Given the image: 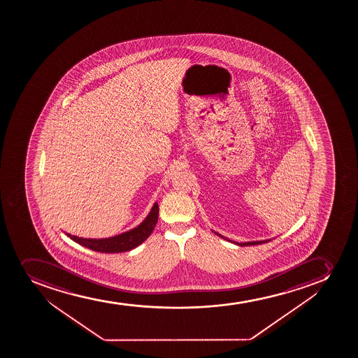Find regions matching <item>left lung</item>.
<instances>
[{
    "label": "left lung",
    "instance_id": "8db88e82",
    "mask_svg": "<svg viewBox=\"0 0 358 358\" xmlns=\"http://www.w3.org/2000/svg\"><path fill=\"white\" fill-rule=\"evenodd\" d=\"M215 234H216L217 236H220V238H223V239H225V241H230V243H234V244L236 245H239V246H248V245L264 244V243H267V241H269V239H267V241H248V243H237V241H230V239H227V238L224 237V236H222V234H217V232H215Z\"/></svg>",
    "mask_w": 358,
    "mask_h": 358
}]
</instances>
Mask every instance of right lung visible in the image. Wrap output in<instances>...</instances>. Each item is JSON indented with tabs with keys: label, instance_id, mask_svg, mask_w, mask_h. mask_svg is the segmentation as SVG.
Wrapping results in <instances>:
<instances>
[{
	"label": "right lung",
	"instance_id": "add662e5",
	"mask_svg": "<svg viewBox=\"0 0 358 358\" xmlns=\"http://www.w3.org/2000/svg\"><path fill=\"white\" fill-rule=\"evenodd\" d=\"M157 218H159V204L155 203L148 216L145 217V220L138 227L124 234H117L114 237L103 238V239H87V238L72 236L70 234H66L68 237L71 238L72 241L92 251L101 252V253H120V252L133 250L142 244L155 229Z\"/></svg>",
	"mask_w": 358,
	"mask_h": 358
}]
</instances>
